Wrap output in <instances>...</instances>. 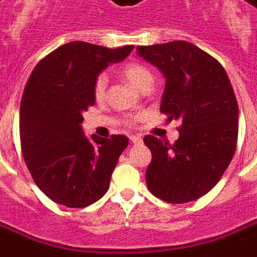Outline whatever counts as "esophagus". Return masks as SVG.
Masks as SVG:
<instances>
[{"label":"esophagus","mask_w":257,"mask_h":257,"mask_svg":"<svg viewBox=\"0 0 257 257\" xmlns=\"http://www.w3.org/2000/svg\"><path fill=\"white\" fill-rule=\"evenodd\" d=\"M131 142L132 143H142V136L139 135H132L131 136Z\"/></svg>","instance_id":"obj_1"}]
</instances>
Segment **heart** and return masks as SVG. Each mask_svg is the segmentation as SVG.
Segmentation results:
<instances>
[{"label":"heart","instance_id":"obj_1","mask_svg":"<svg viewBox=\"0 0 257 257\" xmlns=\"http://www.w3.org/2000/svg\"><path fill=\"white\" fill-rule=\"evenodd\" d=\"M122 76L126 78L131 84H134L136 88H139L141 91H149L152 88V84H153V73L149 67H146L142 63H126L122 67ZM106 84H108L106 74L105 73H99L94 80V84H92V94H94V98L97 101H102L105 98ZM128 121L132 122L131 119H128Z\"/></svg>","mask_w":257,"mask_h":257}]
</instances>
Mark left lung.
<instances>
[{"instance_id": "left-lung-1", "label": "left lung", "mask_w": 257, "mask_h": 257, "mask_svg": "<svg viewBox=\"0 0 257 257\" xmlns=\"http://www.w3.org/2000/svg\"><path fill=\"white\" fill-rule=\"evenodd\" d=\"M138 55L166 77L160 112L179 119V139L146 135L152 162L146 184L170 204L205 195L224 176L238 143V101L222 64L186 41L139 46Z\"/></svg>"}]
</instances>
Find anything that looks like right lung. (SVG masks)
<instances>
[{
    "label": "right lung",
    "mask_w": 257,
    "mask_h": 257,
    "mask_svg": "<svg viewBox=\"0 0 257 257\" xmlns=\"http://www.w3.org/2000/svg\"><path fill=\"white\" fill-rule=\"evenodd\" d=\"M132 49L70 42L45 56L29 76L19 112L21 149L33 181L56 204L83 208L109 187L128 138L88 139L80 123L95 102V77Z\"/></svg>",
    "instance_id": "add662e5"
}]
</instances>
